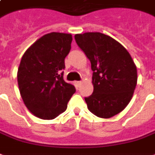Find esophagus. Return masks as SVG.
Wrapping results in <instances>:
<instances>
[{
  "label": "esophagus",
  "mask_w": 155,
  "mask_h": 155,
  "mask_svg": "<svg viewBox=\"0 0 155 155\" xmlns=\"http://www.w3.org/2000/svg\"><path fill=\"white\" fill-rule=\"evenodd\" d=\"M75 83H76L78 86H79L80 84H81V81H77V82H75Z\"/></svg>",
  "instance_id": "34e87169"
}]
</instances>
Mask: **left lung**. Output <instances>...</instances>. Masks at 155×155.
Here are the masks:
<instances>
[{
	"label": "left lung",
	"mask_w": 155,
	"mask_h": 155,
	"mask_svg": "<svg viewBox=\"0 0 155 155\" xmlns=\"http://www.w3.org/2000/svg\"><path fill=\"white\" fill-rule=\"evenodd\" d=\"M74 38L93 72V92L85 97L88 110L101 118L116 116L130 101L137 83L131 56L119 42L101 33L78 34Z\"/></svg>",
	"instance_id": "left-lung-1"
}]
</instances>
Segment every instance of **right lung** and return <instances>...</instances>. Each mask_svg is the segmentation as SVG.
I'll use <instances>...</instances> for the list:
<instances>
[{
	"label": "right lung",
	"mask_w": 155,
	"mask_h": 155,
	"mask_svg": "<svg viewBox=\"0 0 155 155\" xmlns=\"http://www.w3.org/2000/svg\"><path fill=\"white\" fill-rule=\"evenodd\" d=\"M70 34L42 36L24 54L18 68L20 96L30 112L52 120L64 112L76 89L64 80V59L71 49Z\"/></svg>",
	"instance_id": "add662e5"
}]
</instances>
